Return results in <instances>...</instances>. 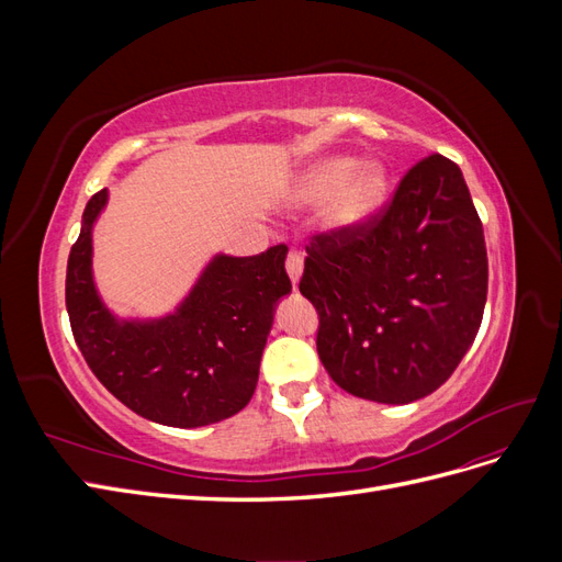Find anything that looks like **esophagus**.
I'll use <instances>...</instances> for the list:
<instances>
[{
  "label": "esophagus",
  "instance_id": "34e87169",
  "mask_svg": "<svg viewBox=\"0 0 562 562\" xmlns=\"http://www.w3.org/2000/svg\"><path fill=\"white\" fill-rule=\"evenodd\" d=\"M302 269H304L302 255H300L297 250H291V252H288V258H285V271H288V277H291V281H293V285H295V288H297V283H300Z\"/></svg>",
  "mask_w": 562,
  "mask_h": 562
}]
</instances>
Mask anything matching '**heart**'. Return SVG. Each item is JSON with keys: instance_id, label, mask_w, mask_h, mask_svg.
I'll use <instances>...</instances> for the list:
<instances>
[{"instance_id": "obj_1", "label": "heart", "mask_w": 562, "mask_h": 562, "mask_svg": "<svg viewBox=\"0 0 562 562\" xmlns=\"http://www.w3.org/2000/svg\"><path fill=\"white\" fill-rule=\"evenodd\" d=\"M389 194V173L382 164H361L353 157H328L314 164L304 173L297 199L323 201L326 206V225L333 232L349 234L378 213Z\"/></svg>"}]
</instances>
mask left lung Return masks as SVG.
Returning a JSON list of instances; mask_svg holds the SVG:
<instances>
[{
	"mask_svg": "<svg viewBox=\"0 0 562 562\" xmlns=\"http://www.w3.org/2000/svg\"><path fill=\"white\" fill-rule=\"evenodd\" d=\"M307 252L300 293L321 316L318 359L337 386L405 405L452 375L487 300L483 225L457 164L419 161L380 220L316 236Z\"/></svg>",
	"mask_w": 562,
	"mask_h": 562,
	"instance_id": "1",
	"label": "left lung"
}]
</instances>
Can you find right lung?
<instances>
[{"mask_svg":"<svg viewBox=\"0 0 562 562\" xmlns=\"http://www.w3.org/2000/svg\"><path fill=\"white\" fill-rule=\"evenodd\" d=\"M110 192L91 196L70 250L65 304L77 347L114 398L164 427L196 429L248 405L277 304L291 295L285 246L252 258L215 252L171 312L119 316L93 277V227Z\"/></svg>","mask_w":562,"mask_h":562,"instance_id":"obj_1","label":"right lung"}]
</instances>
